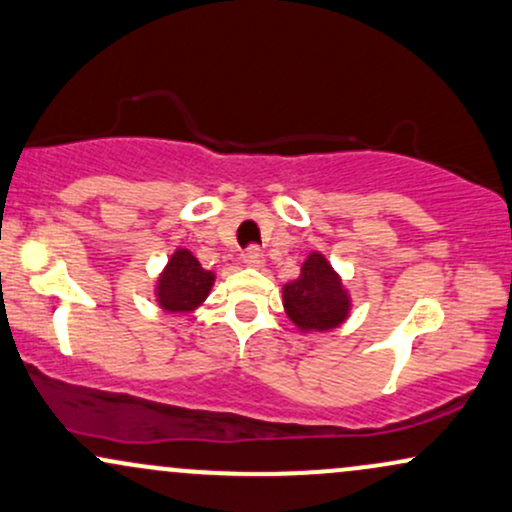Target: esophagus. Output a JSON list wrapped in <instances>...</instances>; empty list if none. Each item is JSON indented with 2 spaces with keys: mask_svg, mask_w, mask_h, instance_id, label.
<instances>
[{
  "mask_svg": "<svg viewBox=\"0 0 512 512\" xmlns=\"http://www.w3.org/2000/svg\"><path fill=\"white\" fill-rule=\"evenodd\" d=\"M243 262L248 264V267H262V262H264L262 250L255 248V245H250V248L243 252Z\"/></svg>",
  "mask_w": 512,
  "mask_h": 512,
  "instance_id": "esophagus-1",
  "label": "esophagus"
}]
</instances>
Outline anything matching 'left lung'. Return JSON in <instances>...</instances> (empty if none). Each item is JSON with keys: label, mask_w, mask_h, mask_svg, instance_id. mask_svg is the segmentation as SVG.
Returning <instances> with one entry per match:
<instances>
[{"label": "left lung", "mask_w": 512, "mask_h": 512, "mask_svg": "<svg viewBox=\"0 0 512 512\" xmlns=\"http://www.w3.org/2000/svg\"><path fill=\"white\" fill-rule=\"evenodd\" d=\"M284 310L301 332H330L349 317V291L322 252H310L301 276L284 284Z\"/></svg>", "instance_id": "1"}]
</instances>
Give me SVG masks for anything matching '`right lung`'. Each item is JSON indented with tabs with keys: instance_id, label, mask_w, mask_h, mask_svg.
<instances>
[{
	"instance_id": "obj_1",
	"label": "right lung",
	"mask_w": 512,
	"mask_h": 512,
	"mask_svg": "<svg viewBox=\"0 0 512 512\" xmlns=\"http://www.w3.org/2000/svg\"><path fill=\"white\" fill-rule=\"evenodd\" d=\"M214 279L190 250L178 248L158 276L156 301L166 313H192L207 301Z\"/></svg>"
}]
</instances>
